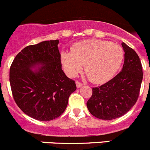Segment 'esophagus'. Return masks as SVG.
<instances>
[{
    "label": "esophagus",
    "instance_id": "34e87169",
    "mask_svg": "<svg viewBox=\"0 0 150 150\" xmlns=\"http://www.w3.org/2000/svg\"><path fill=\"white\" fill-rule=\"evenodd\" d=\"M76 87H77V88H81V87H82V85H83L82 83H80L79 82H78V81H76Z\"/></svg>",
    "mask_w": 150,
    "mask_h": 150
}]
</instances>
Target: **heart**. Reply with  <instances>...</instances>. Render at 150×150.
<instances>
[{
    "instance_id": "b5f03b06",
    "label": "heart",
    "mask_w": 150,
    "mask_h": 150,
    "mask_svg": "<svg viewBox=\"0 0 150 150\" xmlns=\"http://www.w3.org/2000/svg\"><path fill=\"white\" fill-rule=\"evenodd\" d=\"M123 59L122 47L101 40H82L73 45L71 52L61 54V62L68 76H76L85 65V74L95 84L105 83L112 79Z\"/></svg>"
}]
</instances>
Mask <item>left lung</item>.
Returning a JSON list of instances; mask_svg holds the SVG:
<instances>
[{"label": "left lung", "instance_id": "1", "mask_svg": "<svg viewBox=\"0 0 150 150\" xmlns=\"http://www.w3.org/2000/svg\"><path fill=\"white\" fill-rule=\"evenodd\" d=\"M125 62L122 71L109 82L93 88L91 97L87 102L88 110L102 120H112L122 116L138 100L143 79L139 57L132 48L122 42Z\"/></svg>", "mask_w": 150, "mask_h": 150}]
</instances>
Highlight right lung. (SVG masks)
I'll return each mask as SVG.
<instances>
[{
    "instance_id": "add662e5",
    "label": "right lung",
    "mask_w": 150,
    "mask_h": 150,
    "mask_svg": "<svg viewBox=\"0 0 150 150\" xmlns=\"http://www.w3.org/2000/svg\"><path fill=\"white\" fill-rule=\"evenodd\" d=\"M58 44L56 40L26 46L10 67L14 99L24 113L36 120L48 122L60 116L76 89L62 70Z\"/></svg>"
}]
</instances>
